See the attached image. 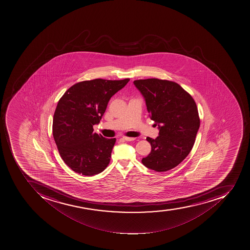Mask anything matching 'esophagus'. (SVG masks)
<instances>
[{
  "label": "esophagus",
  "instance_id": "esophagus-1",
  "mask_svg": "<svg viewBox=\"0 0 250 250\" xmlns=\"http://www.w3.org/2000/svg\"><path fill=\"white\" fill-rule=\"evenodd\" d=\"M123 139L126 141H133L135 140L134 137H128V136H124Z\"/></svg>",
  "mask_w": 250,
  "mask_h": 250
}]
</instances>
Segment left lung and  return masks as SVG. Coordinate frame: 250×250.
I'll use <instances>...</instances> for the list:
<instances>
[{
	"mask_svg": "<svg viewBox=\"0 0 250 250\" xmlns=\"http://www.w3.org/2000/svg\"><path fill=\"white\" fill-rule=\"evenodd\" d=\"M133 83L159 129L157 138L146 137L151 151L141 162L155 171H167L182 163L193 146L200 124L196 103L173 81L151 78Z\"/></svg>",
	"mask_w": 250,
	"mask_h": 250,
	"instance_id": "left-lung-1",
	"label": "left lung"
}]
</instances>
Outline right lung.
Returning <instances> with one entry per match:
<instances>
[{
	"instance_id": "1",
	"label": "right lung",
	"mask_w": 250,
	"mask_h": 250,
	"mask_svg": "<svg viewBox=\"0 0 250 250\" xmlns=\"http://www.w3.org/2000/svg\"><path fill=\"white\" fill-rule=\"evenodd\" d=\"M128 81H82L69 87L58 101L53 136L63 161L76 173L95 175L109 165L116 139L93 132V125L99 124L110 98Z\"/></svg>"
}]
</instances>
